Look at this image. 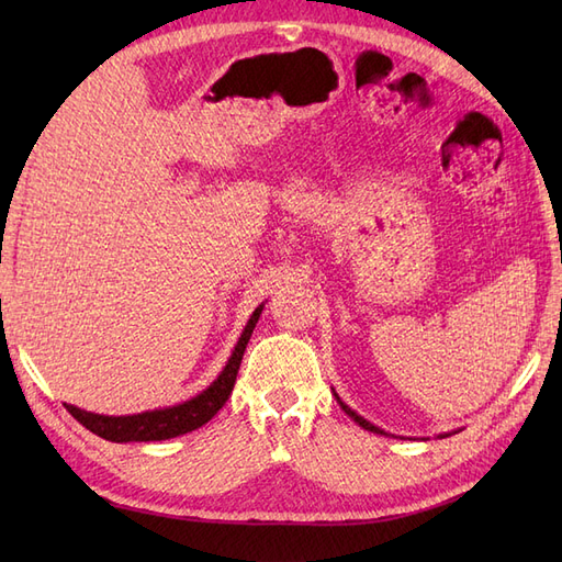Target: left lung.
Returning <instances> with one entry per match:
<instances>
[{"instance_id":"8db88e82","label":"left lung","mask_w":562,"mask_h":562,"mask_svg":"<svg viewBox=\"0 0 562 562\" xmlns=\"http://www.w3.org/2000/svg\"><path fill=\"white\" fill-rule=\"evenodd\" d=\"M339 405H342V411H345V413H347V415H349V417H353V422H359V424H361V427H363V429H368V431H372V434H384V431H382V429H378V427H375V424H370V422H366V419H363V417H359V415H356V413H353V411H351V407H347V405H345V403H342V401H339Z\"/></svg>"}]
</instances>
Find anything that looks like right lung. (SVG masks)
<instances>
[{"label": "right lung", "instance_id": "obj_1", "mask_svg": "<svg viewBox=\"0 0 562 562\" xmlns=\"http://www.w3.org/2000/svg\"><path fill=\"white\" fill-rule=\"evenodd\" d=\"M260 314H262V304L252 312L248 326L244 328L239 342H236L225 370L220 372V378L196 398L173 407H166V411H151V413L131 415V417L93 415V413L79 411L75 405H65L67 413H70L79 424H83L89 431H93L95 436L105 440H112V443H128V440H166V438H176L203 427V424H206L211 417H215L220 407L227 403L236 382V372H239V366L244 359L246 345Z\"/></svg>", "mask_w": 562, "mask_h": 562}]
</instances>
